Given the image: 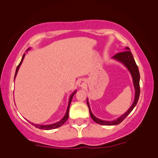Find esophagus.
Here are the masks:
<instances>
[{"instance_id": "obj_1", "label": "esophagus", "mask_w": 158, "mask_h": 158, "mask_svg": "<svg viewBox=\"0 0 158 158\" xmlns=\"http://www.w3.org/2000/svg\"><path fill=\"white\" fill-rule=\"evenodd\" d=\"M79 86H80V87H82V86H84V85H85V82H84V81H80V82H79Z\"/></svg>"}]
</instances>
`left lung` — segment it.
Segmentation results:
<instances>
[{
    "label": "left lung",
    "mask_w": 158,
    "mask_h": 158,
    "mask_svg": "<svg viewBox=\"0 0 158 158\" xmlns=\"http://www.w3.org/2000/svg\"><path fill=\"white\" fill-rule=\"evenodd\" d=\"M126 51H123L119 53H117L115 56H114L113 59H116V60L120 61L121 63H123L125 66L128 68V70H129V72L131 74L132 79H133V83L134 86H135V100H134L133 104L130 107L129 109H128L124 114H123L121 117H119V118L113 121H105L102 120V119H99L97 118L95 116L92 114L91 110H90V108L89 106V102H88V99H87V104H88V108H89V112L90 115L91 117V118L93 119V120L95 123H98L99 125H104V126H115V125H118L121 122H123L125 118L131 112V110L134 109V108L136 106L137 102H138L139 97V69L137 65L136 64V62L134 59L133 55L130 51V49L128 48H126Z\"/></svg>",
    "instance_id": "obj_1"
}]
</instances>
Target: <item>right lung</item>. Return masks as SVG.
<instances>
[{
  "mask_svg": "<svg viewBox=\"0 0 158 158\" xmlns=\"http://www.w3.org/2000/svg\"><path fill=\"white\" fill-rule=\"evenodd\" d=\"M25 56V54H23V57L22 59H21V62H20V64L18 65L17 68H16V71H15V78L16 77V75H17V73H18V70H19V69L20 68V66H21V63H22L23 61V58H24ZM77 93V90H75V91L73 92V94H71V96L70 97V99H69V102H68V108H67V111H66V114H65V115L64 116V117H63L62 119H61L60 121H59V122L56 123H53V124H50V125H38V124H34V123H31L32 125H33L34 126L36 127V128H39V129H44V130H51V129H55L56 128H59V127H60L62 126L64 123L66 122L67 119H68V117H69V114H68V112H69V108H70V103H71V101H72V99H73V95Z\"/></svg>",
  "mask_w": 158,
  "mask_h": 158,
  "instance_id": "obj_1",
  "label": "right lung"
}]
</instances>
